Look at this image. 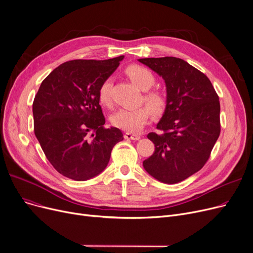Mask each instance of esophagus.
I'll list each match as a JSON object with an SVG mask.
<instances>
[{
  "label": "esophagus",
  "instance_id": "34e87169",
  "mask_svg": "<svg viewBox=\"0 0 253 253\" xmlns=\"http://www.w3.org/2000/svg\"><path fill=\"white\" fill-rule=\"evenodd\" d=\"M124 137L126 139H131V140H139L140 136L138 134H134V133H131V132H126Z\"/></svg>",
  "mask_w": 253,
  "mask_h": 253
}]
</instances>
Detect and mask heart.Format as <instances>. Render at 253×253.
Returning a JSON list of instances; mask_svg holds the SVG:
<instances>
[{
    "label": "heart",
    "instance_id": "heart-1",
    "mask_svg": "<svg viewBox=\"0 0 253 253\" xmlns=\"http://www.w3.org/2000/svg\"><path fill=\"white\" fill-rule=\"evenodd\" d=\"M126 75L139 89L144 91L143 100L149 108L139 106L133 110L121 109L112 116L111 121L117 128L130 132H137L148 123L151 112L156 116L164 114L168 105V99L165 93L161 90L151 89L156 83V78L149 69L141 65H131L127 68ZM112 78H106L98 88V100L104 106H110L112 104Z\"/></svg>",
    "mask_w": 253,
    "mask_h": 253
}]
</instances>
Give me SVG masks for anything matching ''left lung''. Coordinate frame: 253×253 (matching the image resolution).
Masks as SVG:
<instances>
[{
	"instance_id": "1",
	"label": "left lung",
	"mask_w": 253,
	"mask_h": 253,
	"mask_svg": "<svg viewBox=\"0 0 253 253\" xmlns=\"http://www.w3.org/2000/svg\"><path fill=\"white\" fill-rule=\"evenodd\" d=\"M162 76L167 87V109L151 132L154 154L143 161L149 174L165 183L190 177L210 158L220 134V104L216 91L202 72L176 57L141 58Z\"/></svg>"
}]
</instances>
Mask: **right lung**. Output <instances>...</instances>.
<instances>
[{
	"label": "right lung",
	"instance_id": "right-lung-1",
	"mask_svg": "<svg viewBox=\"0 0 253 253\" xmlns=\"http://www.w3.org/2000/svg\"><path fill=\"white\" fill-rule=\"evenodd\" d=\"M124 56L75 59L53 70L33 102L34 131L51 165L65 177L83 181L108 165L121 130L105 128L98 88Z\"/></svg>",
	"mask_w": 253,
	"mask_h": 253
}]
</instances>
